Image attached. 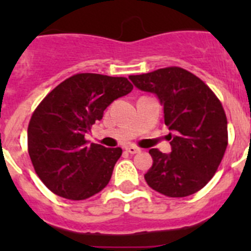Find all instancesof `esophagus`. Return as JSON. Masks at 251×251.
<instances>
[{
  "label": "esophagus",
  "instance_id": "34e87169",
  "mask_svg": "<svg viewBox=\"0 0 251 251\" xmlns=\"http://www.w3.org/2000/svg\"><path fill=\"white\" fill-rule=\"evenodd\" d=\"M126 151H127L128 153H130V154H136V153L141 152V150H139L138 147H134V146H128V147L126 148Z\"/></svg>",
  "mask_w": 251,
  "mask_h": 251
}]
</instances>
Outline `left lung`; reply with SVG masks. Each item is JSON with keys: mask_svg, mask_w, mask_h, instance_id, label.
Masks as SVG:
<instances>
[{"mask_svg": "<svg viewBox=\"0 0 251 251\" xmlns=\"http://www.w3.org/2000/svg\"><path fill=\"white\" fill-rule=\"evenodd\" d=\"M129 79L139 90L158 98L170 129L171 152L150 150L153 165L145 175L146 182L168 197L200 191L227 147V121L220 100L196 75L176 66Z\"/></svg>", "mask_w": 251, "mask_h": 251, "instance_id": "obj_1", "label": "left lung"}]
</instances>
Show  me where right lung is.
I'll list each match as a JSON object with an SVG mask.
<instances>
[{"instance_id":"add662e5","label":"right lung","mask_w":251,"mask_h":251,"mask_svg":"<svg viewBox=\"0 0 251 251\" xmlns=\"http://www.w3.org/2000/svg\"><path fill=\"white\" fill-rule=\"evenodd\" d=\"M132 89L127 77L84 73L64 80L40 103L28 124V154L50 191L85 200L108 185L122 148L88 146L84 136L106 106Z\"/></svg>"}]
</instances>
